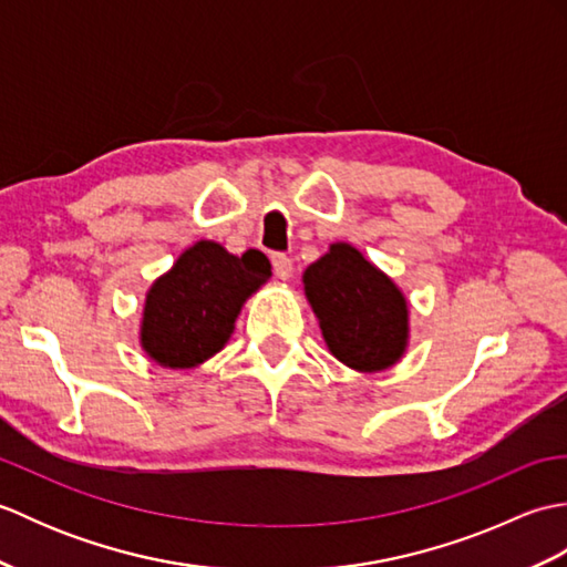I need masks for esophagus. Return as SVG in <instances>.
Masks as SVG:
<instances>
[{"mask_svg": "<svg viewBox=\"0 0 567 567\" xmlns=\"http://www.w3.org/2000/svg\"><path fill=\"white\" fill-rule=\"evenodd\" d=\"M272 270H275V275L280 277V280H290L292 277V258L290 256H285V252H275L272 256Z\"/></svg>", "mask_w": 567, "mask_h": 567, "instance_id": "obj_1", "label": "esophagus"}]
</instances>
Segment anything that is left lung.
<instances>
[{"instance_id":"left-lung-1","label":"left lung","mask_w":567,"mask_h":567,"mask_svg":"<svg viewBox=\"0 0 567 567\" xmlns=\"http://www.w3.org/2000/svg\"><path fill=\"white\" fill-rule=\"evenodd\" d=\"M333 358L358 372L392 368L409 343V305L392 277L351 244H331L302 275Z\"/></svg>"}]
</instances>
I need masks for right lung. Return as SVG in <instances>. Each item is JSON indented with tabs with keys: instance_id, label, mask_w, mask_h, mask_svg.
Returning <instances> with one entry per match:
<instances>
[{
	"instance_id": "1",
	"label": "right lung",
	"mask_w": 567,
	"mask_h": 567,
	"mask_svg": "<svg viewBox=\"0 0 567 567\" xmlns=\"http://www.w3.org/2000/svg\"><path fill=\"white\" fill-rule=\"evenodd\" d=\"M270 275L260 250L234 256L216 240H197L146 292L141 348L163 368L202 365L228 343L240 307Z\"/></svg>"
}]
</instances>
